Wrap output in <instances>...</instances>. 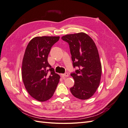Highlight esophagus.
Masks as SVG:
<instances>
[{"label":"esophagus","instance_id":"1","mask_svg":"<svg viewBox=\"0 0 128 128\" xmlns=\"http://www.w3.org/2000/svg\"><path fill=\"white\" fill-rule=\"evenodd\" d=\"M61 75L62 76V77H68L69 76V74L67 72H66L64 74H61Z\"/></svg>","mask_w":128,"mask_h":128}]
</instances>
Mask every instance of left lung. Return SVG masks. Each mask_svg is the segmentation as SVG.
Segmentation results:
<instances>
[{
  "label": "left lung",
  "mask_w": 128,
  "mask_h": 128,
  "mask_svg": "<svg viewBox=\"0 0 128 128\" xmlns=\"http://www.w3.org/2000/svg\"><path fill=\"white\" fill-rule=\"evenodd\" d=\"M70 48L74 67H78L70 75L75 83L70 90L76 98L88 99L94 94L101 80L102 68L94 41L84 32L68 34L61 37Z\"/></svg>",
  "instance_id": "1"
}]
</instances>
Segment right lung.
Here are the masks:
<instances>
[{
  "mask_svg": "<svg viewBox=\"0 0 128 128\" xmlns=\"http://www.w3.org/2000/svg\"><path fill=\"white\" fill-rule=\"evenodd\" d=\"M59 36L36 37L26 46L22 64V77L29 94L42 102L53 96L60 78L48 61L52 46Z\"/></svg>",
  "mask_w": 128,
  "mask_h": 128,
  "instance_id": "1",
  "label": "right lung"
}]
</instances>
